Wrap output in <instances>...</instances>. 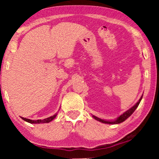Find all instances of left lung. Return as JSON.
<instances>
[{
	"label": "left lung",
	"mask_w": 159,
	"mask_h": 159,
	"mask_svg": "<svg viewBox=\"0 0 159 159\" xmlns=\"http://www.w3.org/2000/svg\"><path fill=\"white\" fill-rule=\"evenodd\" d=\"M143 98V95L142 96L140 97V98L139 101L137 102V103L134 104V105L132 106V108H130L129 110H127V111H125V113H123L122 114L120 115L119 117H117V118L115 119V120H113V121H107V120H104V119H101L98 118V117L94 116V115H93V117L94 118L95 120L98 121H101L102 123H104V124H109V125H116V124H120L121 122H123L124 121H125L126 119L127 118H129V117L131 116V115L133 114V112L135 111V109L137 108H138V106H139V104H140L141 100Z\"/></svg>",
	"instance_id": "obj_1"
}]
</instances>
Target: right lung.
<instances>
[{"label":"right lung","instance_id":"add662e5","mask_svg":"<svg viewBox=\"0 0 159 159\" xmlns=\"http://www.w3.org/2000/svg\"><path fill=\"white\" fill-rule=\"evenodd\" d=\"M56 115L57 114H54L53 116H50L48 118L44 119H38V120H32V119H26L24 118V117H21V119H23L24 121H27V122H29L30 124H41V123H49L50 121H51L52 120H53L54 119L56 118Z\"/></svg>","mask_w":159,"mask_h":159}]
</instances>
